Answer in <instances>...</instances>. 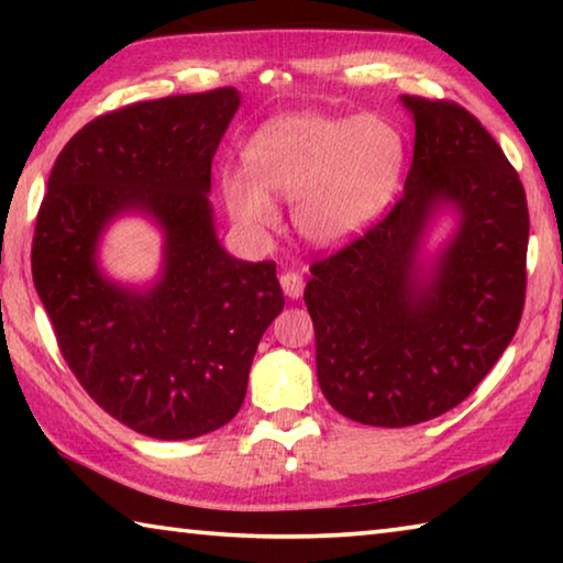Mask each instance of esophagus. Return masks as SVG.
<instances>
[{"mask_svg":"<svg viewBox=\"0 0 563 563\" xmlns=\"http://www.w3.org/2000/svg\"><path fill=\"white\" fill-rule=\"evenodd\" d=\"M280 288H283L285 295H288L290 300H298L300 295H302V288H305L302 275H300V273H292V271L283 273V275H280Z\"/></svg>","mask_w":563,"mask_h":563,"instance_id":"esophagus-1","label":"esophagus"}]
</instances>
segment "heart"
Segmentation results:
<instances>
[{
	"mask_svg": "<svg viewBox=\"0 0 563 563\" xmlns=\"http://www.w3.org/2000/svg\"><path fill=\"white\" fill-rule=\"evenodd\" d=\"M247 170L221 178L223 203L251 231L278 221L273 196L292 201V225L316 247H338L373 225L393 201L407 164L397 123L375 113H285L253 133Z\"/></svg>",
	"mask_w": 563,
	"mask_h": 563,
	"instance_id": "heart-1",
	"label": "heart"
}]
</instances>
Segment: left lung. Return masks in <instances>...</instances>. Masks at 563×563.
<instances>
[{
  "instance_id": "8db88e82",
  "label": "left lung",
  "mask_w": 563,
  "mask_h": 563,
  "mask_svg": "<svg viewBox=\"0 0 563 563\" xmlns=\"http://www.w3.org/2000/svg\"><path fill=\"white\" fill-rule=\"evenodd\" d=\"M399 101L415 121L402 198L305 285L322 395L373 427L427 422L470 397L527 290V196L497 141L460 103ZM440 214L453 231L424 254Z\"/></svg>"
}]
</instances>
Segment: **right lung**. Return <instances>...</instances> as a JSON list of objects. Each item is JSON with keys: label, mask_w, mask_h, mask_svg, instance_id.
Instances as JSON below:
<instances>
[{"label": "right lung", "mask_w": 563, "mask_h": 563, "mask_svg": "<svg viewBox=\"0 0 563 563\" xmlns=\"http://www.w3.org/2000/svg\"><path fill=\"white\" fill-rule=\"evenodd\" d=\"M238 107L228 87L93 119L62 148L36 216L34 288L64 360L93 402L154 440L231 422L285 305L275 263L233 258L208 201L211 161ZM123 214L146 217L165 238L146 286L113 282L98 261Z\"/></svg>", "instance_id": "obj_1"}]
</instances>
